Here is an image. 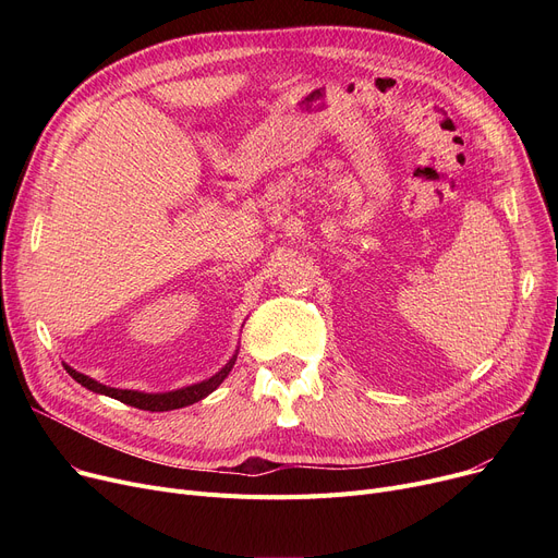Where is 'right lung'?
I'll use <instances>...</instances> for the list:
<instances>
[{
  "mask_svg": "<svg viewBox=\"0 0 558 558\" xmlns=\"http://www.w3.org/2000/svg\"><path fill=\"white\" fill-rule=\"evenodd\" d=\"M234 360H238V357H232L217 375H213L210 379H205V383H198V385H192V387H185V389H179V391H167V393H140V391H129V389H112V387L95 383L93 377H87V375H83V373H78L70 366H65V368L81 387L90 389L95 393H104V396L120 400L124 404L144 409V412H169V409H181V407H187V404H194V402L203 400L205 396H210L223 383L226 375L230 373V368L234 364Z\"/></svg>",
  "mask_w": 558,
  "mask_h": 558,
  "instance_id": "1",
  "label": "right lung"
}]
</instances>
